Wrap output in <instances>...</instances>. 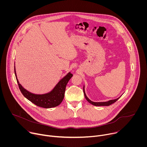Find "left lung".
Listing matches in <instances>:
<instances>
[{"label": "left lung", "instance_id": "obj_1", "mask_svg": "<svg viewBox=\"0 0 147 147\" xmlns=\"http://www.w3.org/2000/svg\"><path fill=\"white\" fill-rule=\"evenodd\" d=\"M85 88V87H84H84H83V92H84V96H85L86 99H87V100L89 103H90L91 104L93 105H94V106H97V107H100V106H109V105H111V104H112V103H115L116 101H117V100L120 98V96H120V97H119V98H116V99L109 100L107 101V102H93V101L91 100L87 96V95H86V94L85 88Z\"/></svg>", "mask_w": 147, "mask_h": 147}]
</instances>
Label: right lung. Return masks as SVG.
Listing matches in <instances>:
<instances>
[{
  "label": "right lung",
  "mask_w": 147,
  "mask_h": 147,
  "mask_svg": "<svg viewBox=\"0 0 147 147\" xmlns=\"http://www.w3.org/2000/svg\"><path fill=\"white\" fill-rule=\"evenodd\" d=\"M14 73L19 88L23 95L36 106L44 108H51L59 105L64 98L67 84L73 76V74L69 72L51 91L42 94H36L28 91L20 84L17 77L15 66Z\"/></svg>",
  "instance_id": "obj_1"
}]
</instances>
